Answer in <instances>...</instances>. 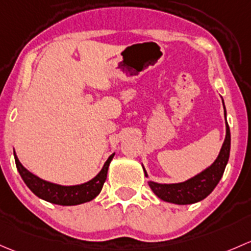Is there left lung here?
<instances>
[{"label":"left lung","instance_id":"obj_1","mask_svg":"<svg viewBox=\"0 0 251 251\" xmlns=\"http://www.w3.org/2000/svg\"><path fill=\"white\" fill-rule=\"evenodd\" d=\"M229 149H231V133H229V126L226 122V138H225L218 158L210 167L185 182L157 183L150 181V187L157 197L165 202L181 204V205L200 202L206 196L210 195L220 181L227 162H228ZM145 176H147L146 172H145Z\"/></svg>","mask_w":251,"mask_h":251}]
</instances>
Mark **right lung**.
I'll return each instance as SVG.
<instances>
[{"label": "right lung", "mask_w": 251, "mask_h": 251, "mask_svg": "<svg viewBox=\"0 0 251 251\" xmlns=\"http://www.w3.org/2000/svg\"><path fill=\"white\" fill-rule=\"evenodd\" d=\"M113 156H115V153L108 157L106 163L102 167L101 172L90 181L76 186H61L45 181V180L33 175L32 173H30L29 170L23 167L14 153L18 172H19L20 176L26 183L27 187L37 197L42 198V200L47 201L49 203L58 204V205H77V204L86 203L94 200L100 193L102 186H104V182L107 176L108 165H110V162L112 161Z\"/></svg>", "instance_id": "right-lung-1"}]
</instances>
